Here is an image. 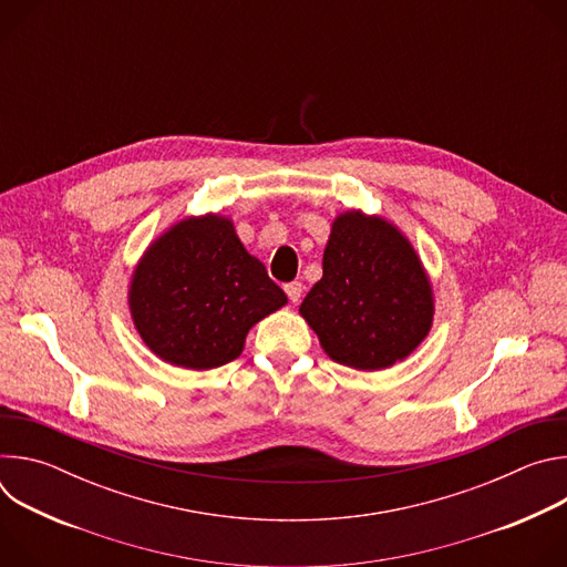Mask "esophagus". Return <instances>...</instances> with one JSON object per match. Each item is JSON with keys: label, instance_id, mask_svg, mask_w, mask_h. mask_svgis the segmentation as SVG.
Instances as JSON below:
<instances>
[{"label": "esophagus", "instance_id": "esophagus-1", "mask_svg": "<svg viewBox=\"0 0 567 567\" xmlns=\"http://www.w3.org/2000/svg\"><path fill=\"white\" fill-rule=\"evenodd\" d=\"M285 291H287V296H289L291 302H298V300H300V293H302V282H298V280L287 282V285H285Z\"/></svg>", "mask_w": 567, "mask_h": 567}]
</instances>
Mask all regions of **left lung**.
Here are the masks:
<instances>
[{"mask_svg":"<svg viewBox=\"0 0 567 567\" xmlns=\"http://www.w3.org/2000/svg\"><path fill=\"white\" fill-rule=\"evenodd\" d=\"M337 363L381 370L406 359L429 334L433 298L409 239L379 217H337L322 278L300 305Z\"/></svg>","mask_w":567,"mask_h":567,"instance_id":"left-lung-1","label":"left lung"}]
</instances>
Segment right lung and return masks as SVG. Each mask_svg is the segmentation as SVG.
Wrapping results in <instances>:
<instances>
[{"mask_svg": "<svg viewBox=\"0 0 567 567\" xmlns=\"http://www.w3.org/2000/svg\"><path fill=\"white\" fill-rule=\"evenodd\" d=\"M287 302L249 256L230 219H184L141 260L130 307L145 346L164 361L210 370L239 357L247 332Z\"/></svg>", "mask_w": 567, "mask_h": 567, "instance_id": "obj_1", "label": "right lung"}]
</instances>
